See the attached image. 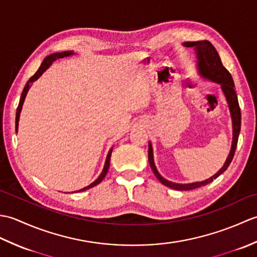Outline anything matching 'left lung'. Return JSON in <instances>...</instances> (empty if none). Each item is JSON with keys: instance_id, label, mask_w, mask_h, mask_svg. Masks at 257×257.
<instances>
[{"instance_id": "left-lung-1", "label": "left lung", "mask_w": 257, "mask_h": 257, "mask_svg": "<svg viewBox=\"0 0 257 257\" xmlns=\"http://www.w3.org/2000/svg\"><path fill=\"white\" fill-rule=\"evenodd\" d=\"M183 46L185 47H192L195 55H196V67H198V73L201 76V78L210 80L212 83L219 84L221 86V89L223 94L225 96L226 102L228 105V109H230L231 119H232V127H233V140L230 154H228L224 165L217 171L214 176L211 178L203 180V181L192 182V183H176L163 178L159 171L157 170V167L155 165L154 159V149H152V145L149 141V149H148V159L150 167L154 171L155 176L158 178V180L165 184L166 187L171 188L174 190L179 191H189L193 190L196 188L203 187V185L209 184L213 180H215L217 177L224 172L226 169L230 166V163L233 159L234 154H235L237 140L239 130H241V109L238 106L237 95L234 89V81L231 74L228 73V70L223 66L221 58L217 54L216 50L214 48L209 41H198V42H185L183 43Z\"/></svg>"}]
</instances>
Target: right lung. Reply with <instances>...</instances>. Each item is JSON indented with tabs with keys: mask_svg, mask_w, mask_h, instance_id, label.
<instances>
[{
	"mask_svg": "<svg viewBox=\"0 0 257 257\" xmlns=\"http://www.w3.org/2000/svg\"><path fill=\"white\" fill-rule=\"evenodd\" d=\"M74 51H65V52H61V53H54V54H51V55H48L47 57L44 58V61H43L41 67L38 68L37 72L32 76V77L30 78V80L27 81L24 89H23V92H22V96H21V99H20V102H19V107L18 109H16V118H15V130L16 133H18L19 130V121H20V114H21V111H22V107H23V103H24V100H25V97L27 95V92H29V89L31 88V86L33 85V83H34L35 80H37L38 78L41 77L42 74L45 72V70L51 66V65L53 64V62H55L56 59H59V58H64V57H67V56H72L74 55ZM111 152H112V148L109 150L108 155H107V158H106V161H105V166H103V169L102 171L100 173V176L98 177L94 182L90 183L89 185H87V187L80 189L78 191H76V192H81V191H85V190H88L90 188H94L95 185L99 184L103 178L106 177V174L108 172V169H109V163H110V157H111Z\"/></svg>",
	"mask_w": 257,
	"mask_h": 257,
	"instance_id": "add662e5",
	"label": "right lung"
}]
</instances>
